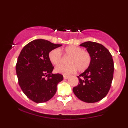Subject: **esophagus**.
I'll list each match as a JSON object with an SVG mask.
<instances>
[{
    "mask_svg": "<svg viewBox=\"0 0 128 128\" xmlns=\"http://www.w3.org/2000/svg\"><path fill=\"white\" fill-rule=\"evenodd\" d=\"M69 77H70V76H69L64 75V79H68Z\"/></svg>",
    "mask_w": 128,
    "mask_h": 128,
    "instance_id": "34e87169",
    "label": "esophagus"
}]
</instances>
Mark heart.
Wrapping results in <instances>:
<instances>
[{"label":"heart","mask_w":128,"mask_h":128,"mask_svg":"<svg viewBox=\"0 0 128 128\" xmlns=\"http://www.w3.org/2000/svg\"><path fill=\"white\" fill-rule=\"evenodd\" d=\"M62 52L66 56H69L67 60L68 64H62L56 67L55 72L64 75H68L75 72L85 71L89 67L92 62V56L88 52L83 50L81 48L75 46H68L62 49H53L49 53V59L53 65L58 66L61 62Z\"/></svg>","instance_id":"obj_1"}]
</instances>
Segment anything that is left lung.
I'll return each mask as SVG.
<instances>
[{
  "mask_svg": "<svg viewBox=\"0 0 128 128\" xmlns=\"http://www.w3.org/2000/svg\"><path fill=\"white\" fill-rule=\"evenodd\" d=\"M80 46L86 48L92 56L90 65L78 76L79 84L73 88L76 96L87 103L97 102L105 98L109 92L114 74L112 55L101 44L86 42Z\"/></svg>",
  "mask_w": 128,
  "mask_h": 128,
  "instance_id": "left-lung-1",
  "label": "left lung"
}]
</instances>
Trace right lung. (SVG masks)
I'll return each mask as SVG.
<instances>
[{"mask_svg": "<svg viewBox=\"0 0 128 128\" xmlns=\"http://www.w3.org/2000/svg\"><path fill=\"white\" fill-rule=\"evenodd\" d=\"M62 44L38 39L27 44L22 50L16 64V73L22 90L36 103L49 100L56 92L62 74L52 73L54 66L49 53Z\"/></svg>", "mask_w": 128, "mask_h": 128, "instance_id": "obj_1", "label": "right lung"}]
</instances>
